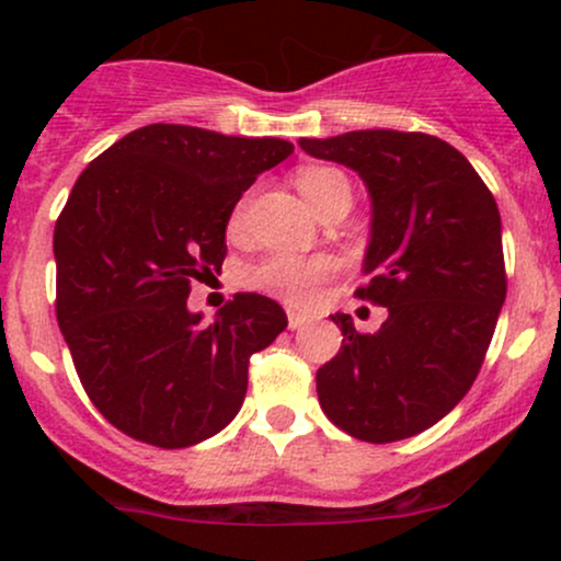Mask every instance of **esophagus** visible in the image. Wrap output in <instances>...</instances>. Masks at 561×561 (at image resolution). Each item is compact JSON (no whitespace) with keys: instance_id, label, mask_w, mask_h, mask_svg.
Instances as JSON below:
<instances>
[{"instance_id":"obj_1","label":"esophagus","mask_w":561,"mask_h":561,"mask_svg":"<svg viewBox=\"0 0 561 561\" xmlns=\"http://www.w3.org/2000/svg\"><path fill=\"white\" fill-rule=\"evenodd\" d=\"M287 321H289V330H300V327L308 324V317L298 311H287Z\"/></svg>"}]
</instances>
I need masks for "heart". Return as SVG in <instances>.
Listing matches in <instances>:
<instances>
[{
  "label": "heart",
  "mask_w": 561,
  "mask_h": 561,
  "mask_svg": "<svg viewBox=\"0 0 561 561\" xmlns=\"http://www.w3.org/2000/svg\"><path fill=\"white\" fill-rule=\"evenodd\" d=\"M295 184H298L300 195L311 205L317 214L332 205L334 199L347 197L351 199V182L343 171L330 169V165H306L295 173ZM244 221V203L237 205L229 216V234H240ZM334 263L324 255L317 259H300V255H268L255 266L244 272V285L261 289V293L274 295L293 306H306L317 295V285L332 274Z\"/></svg>",
  "instance_id": "obj_1"
}]
</instances>
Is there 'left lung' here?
I'll return each instance as SVG.
<instances>
[{
    "mask_svg": "<svg viewBox=\"0 0 561 561\" xmlns=\"http://www.w3.org/2000/svg\"><path fill=\"white\" fill-rule=\"evenodd\" d=\"M308 156L347 165L371 197L362 300L388 308L375 334L347 313L337 356L317 371L324 414L347 435H420L478 377L506 298L499 205L472 163L420 131L366 128L300 139Z\"/></svg>",
    "mask_w": 561,
    "mask_h": 561,
    "instance_id": "8db88e82",
    "label": "left lung"
}]
</instances>
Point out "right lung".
Here are the masks:
<instances>
[{"mask_svg":"<svg viewBox=\"0 0 561 561\" xmlns=\"http://www.w3.org/2000/svg\"><path fill=\"white\" fill-rule=\"evenodd\" d=\"M276 137L150 124L83 169L55 224L57 324L113 427L158 448L221 433L242 409L248 364L287 327L279 302L229 300L210 324L192 282L221 274L242 192L293 156Z\"/></svg>","mask_w":561,"mask_h":561,"instance_id":"add662e5","label":"right lung"}]
</instances>
